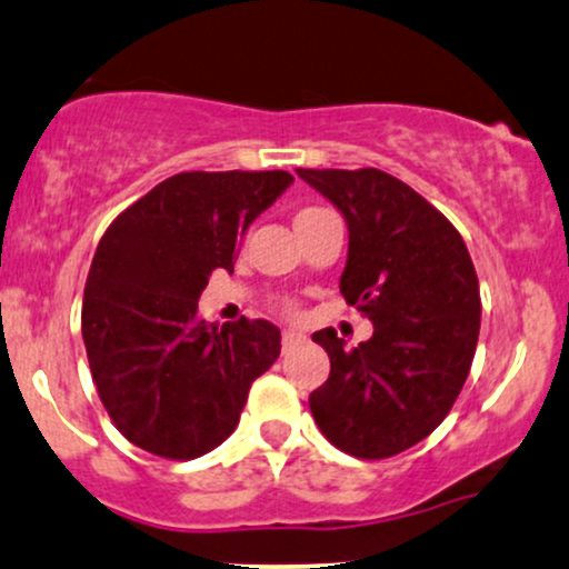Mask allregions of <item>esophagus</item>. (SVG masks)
Segmentation results:
<instances>
[{
	"mask_svg": "<svg viewBox=\"0 0 569 569\" xmlns=\"http://www.w3.org/2000/svg\"><path fill=\"white\" fill-rule=\"evenodd\" d=\"M301 338H305V336H301L299 330H293V328H286V330H283V347H291V343L301 341Z\"/></svg>",
	"mask_w": 569,
	"mask_h": 569,
	"instance_id": "obj_1",
	"label": "esophagus"
}]
</instances>
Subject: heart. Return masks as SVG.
Segmentation results:
<instances>
[{
	"label": "heart",
	"instance_id": "1",
	"mask_svg": "<svg viewBox=\"0 0 569 569\" xmlns=\"http://www.w3.org/2000/svg\"><path fill=\"white\" fill-rule=\"evenodd\" d=\"M289 309H291V307H289Z\"/></svg>",
	"mask_w": 569,
	"mask_h": 569
}]
</instances>
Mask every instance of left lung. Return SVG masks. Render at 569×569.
<instances>
[{"label": "left lung", "mask_w": 569, "mask_h": 569, "mask_svg": "<svg viewBox=\"0 0 569 569\" xmlns=\"http://www.w3.org/2000/svg\"><path fill=\"white\" fill-rule=\"evenodd\" d=\"M297 172L347 220L338 289L376 326L355 349L333 328L312 333L330 376L309 409L336 449L393 457L441 426L470 372L480 333L470 251L430 201L383 170Z\"/></svg>", "instance_id": "left-lung-1"}]
</instances>
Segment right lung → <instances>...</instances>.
Listing matches in <instances>:
<instances>
[{
    "label": "right lung",
    "mask_w": 569,
    "mask_h": 569,
    "mask_svg": "<svg viewBox=\"0 0 569 569\" xmlns=\"http://www.w3.org/2000/svg\"><path fill=\"white\" fill-rule=\"evenodd\" d=\"M293 183L286 170L178 172L112 220L93 254L81 330L114 428L164 459H193L239 426L280 355L268 320L199 318L212 270L233 272L247 228Z\"/></svg>",
    "instance_id": "obj_1"
}]
</instances>
